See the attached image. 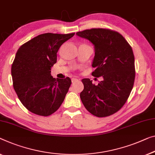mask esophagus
Here are the masks:
<instances>
[{"label":"esophagus","instance_id":"1","mask_svg":"<svg viewBox=\"0 0 155 155\" xmlns=\"http://www.w3.org/2000/svg\"><path fill=\"white\" fill-rule=\"evenodd\" d=\"M77 81H78V79H77V78H73L72 79H71V82H72V83H75V82H77Z\"/></svg>","mask_w":155,"mask_h":155}]
</instances>
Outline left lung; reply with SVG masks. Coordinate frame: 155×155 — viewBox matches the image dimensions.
<instances>
[{
    "instance_id": "8db88e82",
    "label": "left lung",
    "mask_w": 155,
    "mask_h": 155,
    "mask_svg": "<svg viewBox=\"0 0 155 155\" xmlns=\"http://www.w3.org/2000/svg\"><path fill=\"white\" fill-rule=\"evenodd\" d=\"M94 47L92 75L102 77L95 85L84 78L80 97L85 108L99 117L109 116L120 109L127 100L135 79L134 55L131 46L116 31L92 28L77 32Z\"/></svg>"
}]
</instances>
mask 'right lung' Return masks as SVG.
<instances>
[{
    "mask_svg": "<svg viewBox=\"0 0 155 155\" xmlns=\"http://www.w3.org/2000/svg\"><path fill=\"white\" fill-rule=\"evenodd\" d=\"M74 34H41L18 49L11 69L13 87L22 104L33 114L48 116L63 102L71 79L53 78L51 68L60 47Z\"/></svg>",
    "mask_w": 155,
    "mask_h": 155,
    "instance_id": "right-lung-1",
    "label": "right lung"
}]
</instances>
